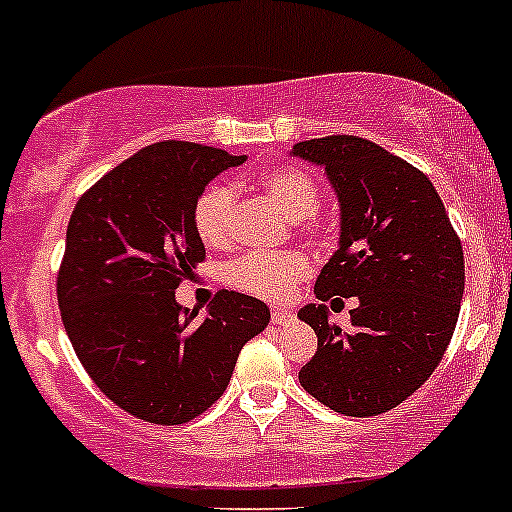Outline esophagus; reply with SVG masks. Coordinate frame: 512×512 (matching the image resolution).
Listing matches in <instances>:
<instances>
[{"instance_id":"34e87169","label":"esophagus","mask_w":512,"mask_h":512,"mask_svg":"<svg viewBox=\"0 0 512 512\" xmlns=\"http://www.w3.org/2000/svg\"><path fill=\"white\" fill-rule=\"evenodd\" d=\"M293 312L290 310H285V307H273L271 310V320L276 322V324H288L290 320H293Z\"/></svg>"}]
</instances>
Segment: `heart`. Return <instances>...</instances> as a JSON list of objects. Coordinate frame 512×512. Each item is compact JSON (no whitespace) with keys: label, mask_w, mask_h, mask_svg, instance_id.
Masks as SVG:
<instances>
[{"label":"heart","mask_w":512,"mask_h":512,"mask_svg":"<svg viewBox=\"0 0 512 512\" xmlns=\"http://www.w3.org/2000/svg\"><path fill=\"white\" fill-rule=\"evenodd\" d=\"M258 190L288 214L293 222L312 217L320 207L317 180L305 170L278 166L256 178ZM236 192L229 183H210L192 207L195 232L207 246H224L232 234ZM307 276V261L295 251H249L227 263L224 278L236 290L263 300H283L295 283Z\"/></svg>","instance_id":"1"}]
</instances>
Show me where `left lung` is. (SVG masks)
<instances>
[{"instance_id":"8db88e82","label":"left lung","mask_w":512,"mask_h":512,"mask_svg":"<svg viewBox=\"0 0 512 512\" xmlns=\"http://www.w3.org/2000/svg\"><path fill=\"white\" fill-rule=\"evenodd\" d=\"M339 197V249L317 276V300L356 298L351 332L324 305L298 312L317 334L300 386L349 417L408 400L442 361L464 295V251L442 197L422 170L361 136L300 141ZM334 300V302H337Z\"/></svg>"}]
</instances>
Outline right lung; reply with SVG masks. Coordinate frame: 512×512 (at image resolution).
<instances>
[{
    "label": "right lung",
    "instance_id": "obj_1",
    "mask_svg": "<svg viewBox=\"0 0 512 512\" xmlns=\"http://www.w3.org/2000/svg\"><path fill=\"white\" fill-rule=\"evenodd\" d=\"M246 156L158 141L109 170L80 197L58 271L65 332L95 386L129 415L183 425L229 386L241 346L271 312L219 290L207 315L175 302L205 261L192 207L214 175Z\"/></svg>",
    "mask_w": 512,
    "mask_h": 512
}]
</instances>
